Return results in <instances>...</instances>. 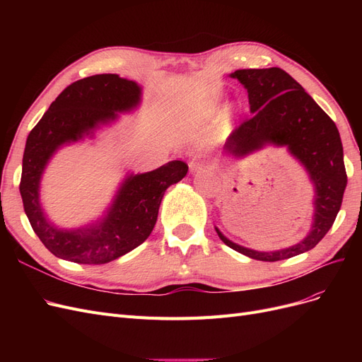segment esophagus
<instances>
[{
  "label": "esophagus",
  "mask_w": 362,
  "mask_h": 362,
  "mask_svg": "<svg viewBox=\"0 0 362 362\" xmlns=\"http://www.w3.org/2000/svg\"><path fill=\"white\" fill-rule=\"evenodd\" d=\"M189 166H190V172H192V173H199L201 170H204V169L208 168V164L202 160V157L194 156V157L192 158Z\"/></svg>",
  "instance_id": "obj_1"
}]
</instances>
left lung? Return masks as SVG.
<instances>
[{"instance_id":"1","label":"left lung","mask_w":362,"mask_h":362,"mask_svg":"<svg viewBox=\"0 0 362 362\" xmlns=\"http://www.w3.org/2000/svg\"><path fill=\"white\" fill-rule=\"evenodd\" d=\"M247 90L252 117L229 134L228 156L245 158L266 146H286L308 172L314 185V214L310 233L293 246L259 252L237 245L214 226L231 249L259 261H279L311 250L329 231L343 202L347 175L343 145L334 120L303 87L279 68L238 69L229 74Z\"/></svg>"}]
</instances>
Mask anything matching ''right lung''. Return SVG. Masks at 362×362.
Returning <instances> with one entry per match:
<instances>
[{
    "label": "right lung",
    "mask_w": 362,
    "mask_h": 362,
    "mask_svg": "<svg viewBox=\"0 0 362 362\" xmlns=\"http://www.w3.org/2000/svg\"><path fill=\"white\" fill-rule=\"evenodd\" d=\"M141 87L116 74L87 76L68 86L30 131L19 192L33 231L57 258L78 264H105L140 246L156 226L164 192L187 175L189 166L173 160L145 173H127L112 204L98 221L64 229L51 222L40 202V181L56 152L93 139L119 113L136 110Z\"/></svg>",
    "instance_id": "right-lung-1"
}]
</instances>
